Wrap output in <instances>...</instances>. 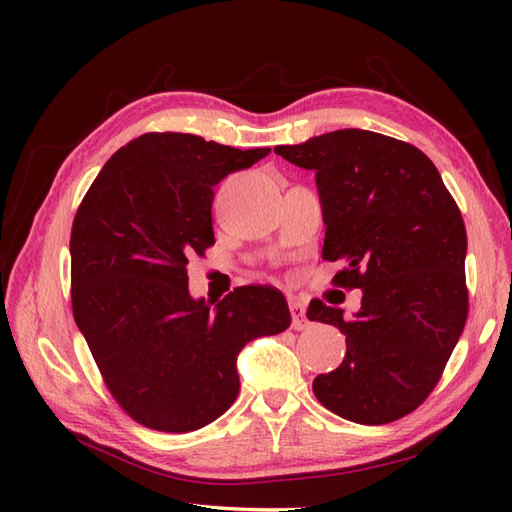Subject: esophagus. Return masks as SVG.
Instances as JSON below:
<instances>
[{
  "mask_svg": "<svg viewBox=\"0 0 512 512\" xmlns=\"http://www.w3.org/2000/svg\"><path fill=\"white\" fill-rule=\"evenodd\" d=\"M290 317H292V328L295 330H306L310 321L306 317V306L299 299H290Z\"/></svg>",
  "mask_w": 512,
  "mask_h": 512,
  "instance_id": "34e87169",
  "label": "esophagus"
}]
</instances>
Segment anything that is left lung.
<instances>
[{
    "label": "left lung",
    "instance_id": "obj_1",
    "mask_svg": "<svg viewBox=\"0 0 512 512\" xmlns=\"http://www.w3.org/2000/svg\"><path fill=\"white\" fill-rule=\"evenodd\" d=\"M275 154L317 173L323 259L345 268L334 286L361 288V310L312 299L310 321L345 334L343 363L314 378L336 416L387 424L438 385L469 314L466 228L436 165L418 147L365 129H336Z\"/></svg>",
    "mask_w": 512,
    "mask_h": 512
}]
</instances>
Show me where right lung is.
<instances>
[{
    "label": "right lung",
    "instance_id": "obj_1",
    "mask_svg": "<svg viewBox=\"0 0 512 512\" xmlns=\"http://www.w3.org/2000/svg\"><path fill=\"white\" fill-rule=\"evenodd\" d=\"M268 154L143 134L105 162L76 211L74 321L110 394L143 427L187 433L220 418L237 398L242 347L290 325L273 286L189 295V257L215 244L213 187Z\"/></svg>",
    "mask_w": 512,
    "mask_h": 512
}]
</instances>
